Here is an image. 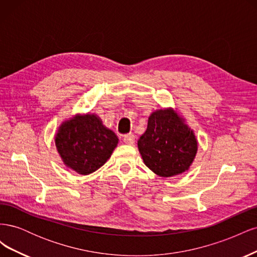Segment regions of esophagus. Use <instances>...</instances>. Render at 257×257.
Instances as JSON below:
<instances>
[{"label":"esophagus","mask_w":257,"mask_h":257,"mask_svg":"<svg viewBox=\"0 0 257 257\" xmlns=\"http://www.w3.org/2000/svg\"><path fill=\"white\" fill-rule=\"evenodd\" d=\"M123 142L127 145H133L135 143V135L134 134H126L123 137Z\"/></svg>","instance_id":"34e87169"}]
</instances>
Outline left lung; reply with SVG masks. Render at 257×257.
Here are the masks:
<instances>
[{
  "instance_id": "8db88e82",
  "label": "left lung",
  "mask_w": 257,
  "mask_h": 257,
  "mask_svg": "<svg viewBox=\"0 0 257 257\" xmlns=\"http://www.w3.org/2000/svg\"><path fill=\"white\" fill-rule=\"evenodd\" d=\"M138 149L153 173L173 177L189 169L197 152V141L173 109H161L149 116L147 131L138 139Z\"/></svg>"
}]
</instances>
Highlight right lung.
Returning <instances> with one entry per match:
<instances>
[{
  "mask_svg": "<svg viewBox=\"0 0 257 257\" xmlns=\"http://www.w3.org/2000/svg\"><path fill=\"white\" fill-rule=\"evenodd\" d=\"M119 139L95 114L76 115L61 124L56 146L64 164L80 175L94 173L110 158Z\"/></svg>",
  "mask_w": 257,
  "mask_h": 257,
  "instance_id": "add662e5",
  "label": "right lung"
}]
</instances>
